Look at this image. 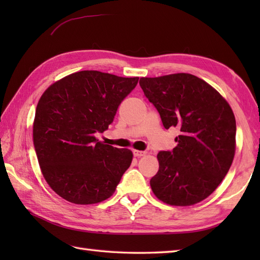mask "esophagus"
<instances>
[{"mask_svg":"<svg viewBox=\"0 0 260 260\" xmlns=\"http://www.w3.org/2000/svg\"><path fill=\"white\" fill-rule=\"evenodd\" d=\"M133 154H134V156H136V157H141V156L146 155V152L139 151V150H133Z\"/></svg>","mask_w":260,"mask_h":260,"instance_id":"34e87169","label":"esophagus"}]
</instances>
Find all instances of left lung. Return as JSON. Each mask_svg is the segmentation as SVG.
Wrapping results in <instances>:
<instances>
[{
    "instance_id": "left-lung-1",
    "label": "left lung",
    "mask_w": 260,
    "mask_h": 260,
    "mask_svg": "<svg viewBox=\"0 0 260 260\" xmlns=\"http://www.w3.org/2000/svg\"><path fill=\"white\" fill-rule=\"evenodd\" d=\"M140 85L165 128H180L173 151L157 154L159 168L150 181L153 193L170 206L201 202L217 189L233 164V109L212 86L190 74L142 77Z\"/></svg>"
}]
</instances>
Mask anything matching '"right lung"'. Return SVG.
<instances>
[{"label": "right lung", "mask_w": 260, "mask_h": 260, "mask_svg": "<svg viewBox=\"0 0 260 260\" xmlns=\"http://www.w3.org/2000/svg\"><path fill=\"white\" fill-rule=\"evenodd\" d=\"M139 77L124 78L97 70L63 77L39 99L33 143L43 178L64 200L95 204L110 198L133 153L99 142L121 101Z\"/></svg>", "instance_id": "obj_1"}]
</instances>
